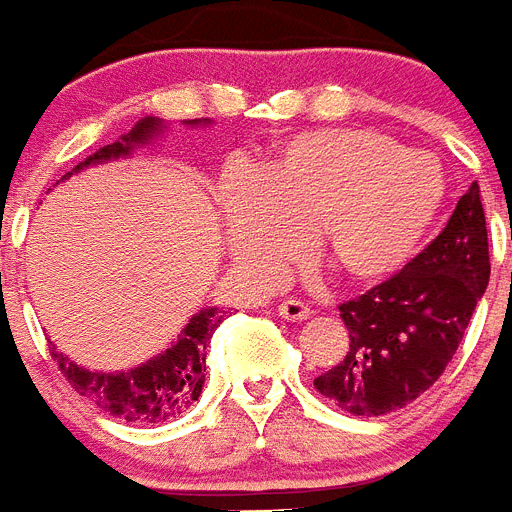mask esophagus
<instances>
[{"label": "esophagus", "instance_id": "34e87169", "mask_svg": "<svg viewBox=\"0 0 512 512\" xmlns=\"http://www.w3.org/2000/svg\"><path fill=\"white\" fill-rule=\"evenodd\" d=\"M311 313V308L301 301H283L278 306V316L285 321H306Z\"/></svg>", "mask_w": 512, "mask_h": 512}]
</instances>
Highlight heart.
Listing matches in <instances>:
<instances>
[{
  "label": "heart",
  "instance_id": "heart-1",
  "mask_svg": "<svg viewBox=\"0 0 512 512\" xmlns=\"http://www.w3.org/2000/svg\"><path fill=\"white\" fill-rule=\"evenodd\" d=\"M444 176L426 153H405L372 130H316L290 137L257 168V181L224 188L227 252L260 283L301 255L339 280L370 288L421 252L444 206Z\"/></svg>",
  "mask_w": 512,
  "mask_h": 512
}]
</instances>
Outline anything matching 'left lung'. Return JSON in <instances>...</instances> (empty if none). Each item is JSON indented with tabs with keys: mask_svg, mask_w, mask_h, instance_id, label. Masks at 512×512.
Wrapping results in <instances>:
<instances>
[{
	"mask_svg": "<svg viewBox=\"0 0 512 512\" xmlns=\"http://www.w3.org/2000/svg\"><path fill=\"white\" fill-rule=\"evenodd\" d=\"M487 280V224L474 181L421 255L339 306L349 349L313 380L316 390L352 416H385L413 403L457 354Z\"/></svg>",
	"mask_w": 512,
	"mask_h": 512,
	"instance_id": "left-lung-1",
	"label": "left lung"
}]
</instances>
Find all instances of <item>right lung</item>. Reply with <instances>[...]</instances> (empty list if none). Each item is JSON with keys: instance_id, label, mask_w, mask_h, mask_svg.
<instances>
[{"instance_id": "right-lung-1", "label": "right lung", "mask_w": 512, "mask_h": 512, "mask_svg": "<svg viewBox=\"0 0 512 512\" xmlns=\"http://www.w3.org/2000/svg\"><path fill=\"white\" fill-rule=\"evenodd\" d=\"M188 124H209V119H191ZM160 132H163L160 119H140L127 135L96 150L71 173H66L61 181L94 163H107L112 158L130 155L132 147L145 145ZM222 319L224 316L219 308H201L163 354L147 359L145 365L132 367L127 372H91L63 357V352H55V347L50 354L61 367L63 377L78 393L94 400L101 411H109L112 416L132 423H163L186 413L193 400H199L206 380V347Z\"/></svg>"}]
</instances>
